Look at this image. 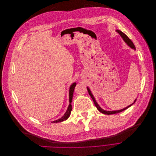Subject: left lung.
<instances>
[{
  "instance_id": "left-lung-1",
  "label": "left lung",
  "mask_w": 156,
  "mask_h": 156,
  "mask_svg": "<svg viewBox=\"0 0 156 156\" xmlns=\"http://www.w3.org/2000/svg\"><path fill=\"white\" fill-rule=\"evenodd\" d=\"M116 31H117V33L120 35V36L123 38V39L124 40V41H125V42L127 43V44L129 46H130L132 48H133L134 50H135V45L133 44V42H132V41H131V40H130V39L127 37V36L126 34H124L123 32H122V31H120V30H116ZM87 90H88V93H89L90 96V97H91V98H92V100H93V102H94V104H95V106H97V108L98 109V110L100 112H101V113L105 114H107V115L117 114V113L120 112H122V111H124V110H126V109H127V108H129V107H130L132 105H133V104L136 102V100L134 101V102H133L132 105H129V106H127V107H126V108H123V109H121V110H119V111H105V110H103V109H101V108L99 106V105L97 104V101H95V100L94 97H93V95H92V93H91V91L90 90V89L88 88V87H87Z\"/></svg>"
}]
</instances>
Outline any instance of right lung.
<instances>
[{"label":"right lung","instance_id":"1","mask_svg":"<svg viewBox=\"0 0 156 156\" xmlns=\"http://www.w3.org/2000/svg\"><path fill=\"white\" fill-rule=\"evenodd\" d=\"M76 85V83H73L71 87H70V89H69V105L68 106V108L66 111V112H65V115L62 117L61 118L56 120H54L52 122L53 123H57V122H61L62 121H64L65 120H66L70 115L71 114V112L72 111V105H71V102H72V100H73V93H74V88Z\"/></svg>","mask_w":156,"mask_h":156}]
</instances>
